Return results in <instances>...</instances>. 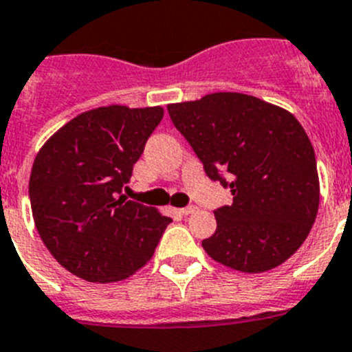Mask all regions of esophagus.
<instances>
[{
	"label": "esophagus",
	"mask_w": 352,
	"mask_h": 352,
	"mask_svg": "<svg viewBox=\"0 0 352 352\" xmlns=\"http://www.w3.org/2000/svg\"><path fill=\"white\" fill-rule=\"evenodd\" d=\"M195 211H197V208H195V206H188V208L179 209V212H182L183 216H188V214H192V212H195Z\"/></svg>",
	"instance_id": "1"
}]
</instances>
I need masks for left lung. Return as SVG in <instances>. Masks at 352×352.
I'll list each match as a JSON object with an SVG mask.
<instances>
[{
	"mask_svg": "<svg viewBox=\"0 0 352 352\" xmlns=\"http://www.w3.org/2000/svg\"><path fill=\"white\" fill-rule=\"evenodd\" d=\"M167 111L206 174L234 195L214 211L216 232L202 241L206 253L251 274L286 262L307 239L319 208L314 148L300 122L239 92L176 102Z\"/></svg>",
	"mask_w": 352,
	"mask_h": 352,
	"instance_id": "left-lung-1",
	"label": "left lung"
}]
</instances>
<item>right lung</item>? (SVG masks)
<instances>
[{
  "instance_id": "add662e5",
  "label": "right lung",
  "mask_w": 352,
  "mask_h": 352,
  "mask_svg": "<svg viewBox=\"0 0 352 352\" xmlns=\"http://www.w3.org/2000/svg\"><path fill=\"white\" fill-rule=\"evenodd\" d=\"M162 117L160 106H102L67 122L38 151L29 178L34 225L71 274L122 281L153 256L173 220L127 201L122 188Z\"/></svg>"
}]
</instances>
